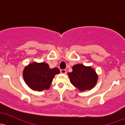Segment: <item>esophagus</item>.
I'll return each mask as SVG.
<instances>
[{
    "instance_id": "1",
    "label": "esophagus",
    "mask_w": 125,
    "mask_h": 125,
    "mask_svg": "<svg viewBox=\"0 0 125 125\" xmlns=\"http://www.w3.org/2000/svg\"><path fill=\"white\" fill-rule=\"evenodd\" d=\"M61 73L62 74H65L66 73V71L65 69H62L61 70Z\"/></svg>"
}]
</instances>
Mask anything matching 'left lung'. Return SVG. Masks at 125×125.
<instances>
[{"mask_svg":"<svg viewBox=\"0 0 125 125\" xmlns=\"http://www.w3.org/2000/svg\"><path fill=\"white\" fill-rule=\"evenodd\" d=\"M73 71L68 73L71 83L81 91L93 88L97 81V75L91 67L77 64L72 67Z\"/></svg>","mask_w":125,"mask_h":125,"instance_id":"8db88e82","label":"left lung"}]
</instances>
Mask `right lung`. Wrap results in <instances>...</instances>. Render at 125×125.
Segmentation results:
<instances>
[{
	"instance_id": "obj_1",
	"label": "right lung",
	"mask_w": 125,
	"mask_h": 125,
	"mask_svg": "<svg viewBox=\"0 0 125 125\" xmlns=\"http://www.w3.org/2000/svg\"><path fill=\"white\" fill-rule=\"evenodd\" d=\"M60 73L57 67L50 69L46 63L33 62L27 66L23 71V78L31 89L38 91L48 89L55 74Z\"/></svg>"
}]
</instances>
